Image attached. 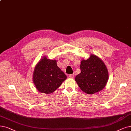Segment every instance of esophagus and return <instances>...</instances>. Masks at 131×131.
Segmentation results:
<instances>
[{
  "mask_svg": "<svg viewBox=\"0 0 131 131\" xmlns=\"http://www.w3.org/2000/svg\"><path fill=\"white\" fill-rule=\"evenodd\" d=\"M69 77L71 78H73L74 77V74H70L69 75Z\"/></svg>",
  "mask_w": 131,
  "mask_h": 131,
  "instance_id": "34e87169",
  "label": "esophagus"
}]
</instances>
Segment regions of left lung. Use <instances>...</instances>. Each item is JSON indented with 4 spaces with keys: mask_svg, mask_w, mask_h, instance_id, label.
<instances>
[{
    "mask_svg": "<svg viewBox=\"0 0 131 131\" xmlns=\"http://www.w3.org/2000/svg\"><path fill=\"white\" fill-rule=\"evenodd\" d=\"M80 73L75 80L80 89L89 94L102 90L108 79L107 69L99 58L92 54L87 60H83L80 64Z\"/></svg>",
    "mask_w": 131,
    "mask_h": 131,
    "instance_id": "left-lung-1",
    "label": "left lung"
}]
</instances>
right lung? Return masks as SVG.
Here are the masks:
<instances>
[{
  "label": "right lung",
  "mask_w": 131,
  "mask_h": 131,
  "mask_svg": "<svg viewBox=\"0 0 131 131\" xmlns=\"http://www.w3.org/2000/svg\"><path fill=\"white\" fill-rule=\"evenodd\" d=\"M66 75L57 65L56 60L43 58L33 72V83L40 92L50 94L55 91L66 79Z\"/></svg>",
  "instance_id": "add662e5"
}]
</instances>
